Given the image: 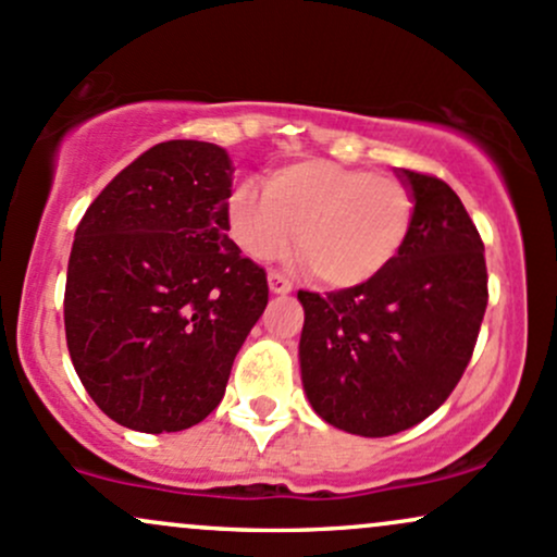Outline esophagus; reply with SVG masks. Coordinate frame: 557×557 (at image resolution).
Returning a JSON list of instances; mask_svg holds the SVG:
<instances>
[{
	"mask_svg": "<svg viewBox=\"0 0 557 557\" xmlns=\"http://www.w3.org/2000/svg\"><path fill=\"white\" fill-rule=\"evenodd\" d=\"M270 290L277 293V296H285V293L293 290V283H290V280H287V274L272 270L270 272Z\"/></svg>",
	"mask_w": 557,
	"mask_h": 557,
	"instance_id": "34e87169",
	"label": "esophagus"
}]
</instances>
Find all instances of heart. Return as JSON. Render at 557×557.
Returning <instances> with one entry per match:
<instances>
[{
	"mask_svg": "<svg viewBox=\"0 0 557 557\" xmlns=\"http://www.w3.org/2000/svg\"><path fill=\"white\" fill-rule=\"evenodd\" d=\"M261 190L230 196V235L253 259H272L296 238L311 272L356 287L385 272L411 233L413 196L393 175L306 159L274 170Z\"/></svg>",
	"mask_w": 557,
	"mask_h": 557,
	"instance_id": "1",
	"label": "heart"
}]
</instances>
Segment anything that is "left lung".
Listing matches in <instances>:
<instances>
[{
	"label": "left lung",
	"mask_w": 557,
	"mask_h": 557,
	"mask_svg": "<svg viewBox=\"0 0 557 557\" xmlns=\"http://www.w3.org/2000/svg\"><path fill=\"white\" fill-rule=\"evenodd\" d=\"M413 222L400 253L369 283L298 290L300 376L327 424L387 437L424 421L469 367L487 309L484 243L440 177L403 170Z\"/></svg>",
	"instance_id": "obj_1"
}]
</instances>
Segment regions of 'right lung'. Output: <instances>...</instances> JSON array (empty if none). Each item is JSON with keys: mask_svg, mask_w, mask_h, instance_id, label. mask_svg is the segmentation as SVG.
I'll list each match as a JSON object with an SVG mask.
<instances>
[{"mask_svg": "<svg viewBox=\"0 0 557 557\" xmlns=\"http://www.w3.org/2000/svg\"><path fill=\"white\" fill-rule=\"evenodd\" d=\"M233 168L207 140H164L94 198L65 283L83 387L127 430L162 434L220 406L270 300L264 267L227 238Z\"/></svg>", "mask_w": 557, "mask_h": 557, "instance_id": "1", "label": "right lung"}]
</instances>
